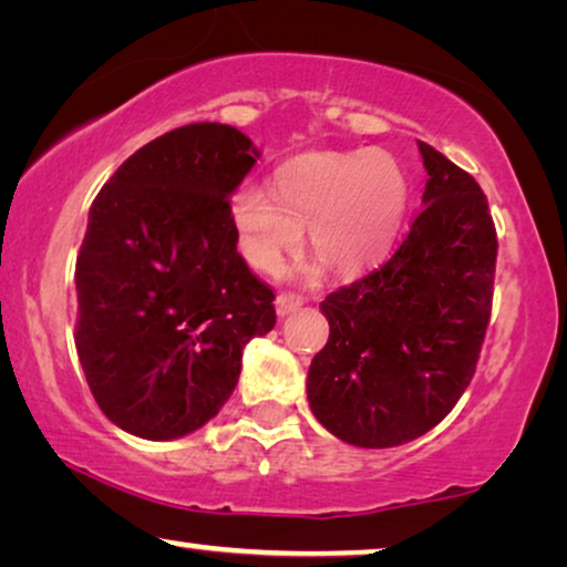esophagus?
Listing matches in <instances>:
<instances>
[{"mask_svg": "<svg viewBox=\"0 0 567 567\" xmlns=\"http://www.w3.org/2000/svg\"><path fill=\"white\" fill-rule=\"evenodd\" d=\"M305 305V299L299 297V293H289V291H281L276 297V315L278 317H286L291 312H297V309Z\"/></svg>", "mask_w": 567, "mask_h": 567, "instance_id": "esophagus-1", "label": "esophagus"}]
</instances>
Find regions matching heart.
<instances>
[{"mask_svg":"<svg viewBox=\"0 0 567 567\" xmlns=\"http://www.w3.org/2000/svg\"><path fill=\"white\" fill-rule=\"evenodd\" d=\"M276 193L239 185L229 216L239 252L276 274L301 237L332 274L351 278L377 266L398 237L408 208V177L386 152H312L286 162Z\"/></svg>","mask_w":567,"mask_h":567,"instance_id":"heart-1","label":"heart"}]
</instances>
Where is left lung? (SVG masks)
I'll use <instances>...</instances> for the list:
<instances>
[{
    "mask_svg": "<svg viewBox=\"0 0 567 567\" xmlns=\"http://www.w3.org/2000/svg\"><path fill=\"white\" fill-rule=\"evenodd\" d=\"M423 208L384 266L320 305L330 338L307 377L309 408L353 446L408 444L467 390L493 307L498 237L485 193L417 142Z\"/></svg>",
    "mask_w": 567,
    "mask_h": 567,
    "instance_id": "8db88e82",
    "label": "left lung"
}]
</instances>
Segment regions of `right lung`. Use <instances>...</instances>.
<instances>
[{"label":"right lung","instance_id":"right-lung-1","mask_svg":"<svg viewBox=\"0 0 567 567\" xmlns=\"http://www.w3.org/2000/svg\"><path fill=\"white\" fill-rule=\"evenodd\" d=\"M258 157L235 126L190 123L131 154L92 200L74 343L100 410L138 439L212 421L243 348L274 330L276 293L237 252L229 216Z\"/></svg>","mask_w":567,"mask_h":567}]
</instances>
